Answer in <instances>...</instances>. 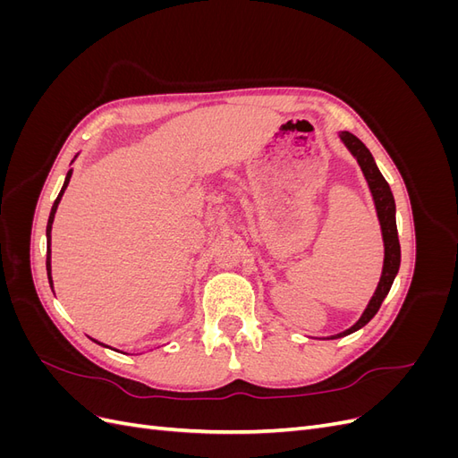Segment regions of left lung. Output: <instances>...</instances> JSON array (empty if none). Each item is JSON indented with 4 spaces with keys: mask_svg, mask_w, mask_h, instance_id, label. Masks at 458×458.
Here are the masks:
<instances>
[{
    "mask_svg": "<svg viewBox=\"0 0 458 458\" xmlns=\"http://www.w3.org/2000/svg\"><path fill=\"white\" fill-rule=\"evenodd\" d=\"M340 141L344 147L352 152V157L357 160L359 168H361L369 191L374 200V208H377V216H378V224L382 231V241H384V266H382V275L377 290H374L372 298L369 300L365 311L357 321L345 328L344 332H338V335H332L327 340H336L352 335V332L363 328L370 318L378 313L384 298L390 293V288L394 284L395 275L399 271V263H401V246H399V237H397V225H395V200L392 195V189L387 185L384 175L380 174L377 162H374L370 150L365 147L363 141H359L357 137L350 131H338Z\"/></svg>",
    "mask_w": 458,
    "mask_h": 458,
    "instance_id": "1",
    "label": "left lung"
}]
</instances>
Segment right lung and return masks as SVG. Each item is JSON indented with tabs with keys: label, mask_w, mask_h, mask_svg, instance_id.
Segmentation results:
<instances>
[{
	"label": "right lung",
	"mask_w": 458,
	"mask_h": 458,
	"mask_svg": "<svg viewBox=\"0 0 458 458\" xmlns=\"http://www.w3.org/2000/svg\"><path fill=\"white\" fill-rule=\"evenodd\" d=\"M76 158V157H74ZM74 162V160H72ZM71 162V164H72ZM71 177H72V168L68 170V174H66V177H64V183H63V189H61V192H59V197H57V200L53 202V206H51V214H49V219H47V229H46V237H47V261H46V267H47V279H49V284H51V288H53V276H51V227H53V219H55V214H57V208H59V202H61V199H63V195H64V191H66V187H68V183H71ZM93 340V338H91ZM95 344H99V345H105V344H101V342H97V340H93ZM105 348H108V345H105Z\"/></svg>",
	"instance_id": "right-lung-1"
}]
</instances>
